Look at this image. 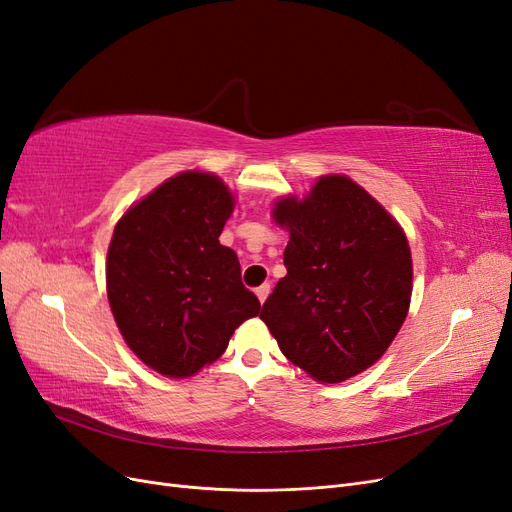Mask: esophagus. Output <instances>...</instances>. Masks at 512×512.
I'll return each mask as SVG.
<instances>
[{
  "mask_svg": "<svg viewBox=\"0 0 512 512\" xmlns=\"http://www.w3.org/2000/svg\"><path fill=\"white\" fill-rule=\"evenodd\" d=\"M269 292H271V286H269V284H262V286H258V288H256V297L260 299V303H265V301H267Z\"/></svg>",
  "mask_w": 512,
  "mask_h": 512,
  "instance_id": "esophagus-1",
  "label": "esophagus"
}]
</instances>
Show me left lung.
<instances>
[{
    "label": "left lung",
    "mask_w": 512,
    "mask_h": 512,
    "mask_svg": "<svg viewBox=\"0 0 512 512\" xmlns=\"http://www.w3.org/2000/svg\"><path fill=\"white\" fill-rule=\"evenodd\" d=\"M273 218L290 230L286 277L260 318L288 361L320 382H344L374 365L406 320L412 258L404 230L361 185L322 177Z\"/></svg>",
    "instance_id": "1"
}]
</instances>
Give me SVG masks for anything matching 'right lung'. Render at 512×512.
I'll return each instance as SVG.
<instances>
[{
    "mask_svg": "<svg viewBox=\"0 0 512 512\" xmlns=\"http://www.w3.org/2000/svg\"><path fill=\"white\" fill-rule=\"evenodd\" d=\"M230 211L232 196L218 177L181 173L115 226L108 303L134 354L164 376L196 374L260 312L237 254L218 241Z\"/></svg>",
    "mask_w": 512,
    "mask_h": 512,
    "instance_id": "1",
    "label": "right lung"
}]
</instances>
